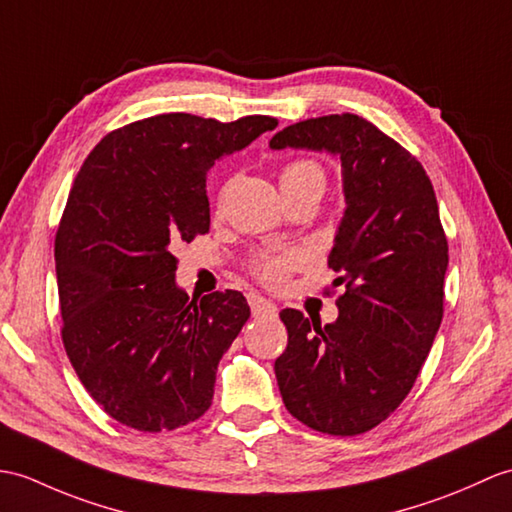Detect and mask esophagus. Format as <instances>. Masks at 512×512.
I'll return each instance as SVG.
<instances>
[{
  "mask_svg": "<svg viewBox=\"0 0 512 512\" xmlns=\"http://www.w3.org/2000/svg\"><path fill=\"white\" fill-rule=\"evenodd\" d=\"M248 305H251L253 316L266 318V316L277 314V305L270 303L268 299H264V296H259V294H248Z\"/></svg>",
  "mask_w": 512,
  "mask_h": 512,
  "instance_id": "34e87169",
  "label": "esophagus"
}]
</instances>
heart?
<instances>
[{
    "label": "heart",
    "instance_id": "b5f03b06",
    "mask_svg": "<svg viewBox=\"0 0 512 512\" xmlns=\"http://www.w3.org/2000/svg\"><path fill=\"white\" fill-rule=\"evenodd\" d=\"M281 189L285 192H294V189L305 187H323L325 185V172L323 165L314 159H294L288 161L279 172ZM224 196V189L220 192V202ZM299 264V255L294 253H281V255H261L255 259L253 272L257 279H261L268 285H281L288 279L294 266Z\"/></svg>",
    "mask_w": 512,
    "mask_h": 512
}]
</instances>
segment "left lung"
<instances>
[{
	"label": "left lung",
	"instance_id": "left-lung-1",
	"mask_svg": "<svg viewBox=\"0 0 512 512\" xmlns=\"http://www.w3.org/2000/svg\"><path fill=\"white\" fill-rule=\"evenodd\" d=\"M334 152L347 211L329 253L338 320L279 316L288 347L275 362L285 408L316 432L373 430L408 397L443 320L447 235L430 176L395 139L360 115L296 122L270 148Z\"/></svg>",
	"mask_w": 512,
	"mask_h": 512
}]
</instances>
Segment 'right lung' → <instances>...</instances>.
Returning <instances> with one entry per match:
<instances>
[{
    "instance_id": "1",
    "label": "right lung",
    "mask_w": 512,
    "mask_h": 512,
    "mask_svg": "<svg viewBox=\"0 0 512 512\" xmlns=\"http://www.w3.org/2000/svg\"><path fill=\"white\" fill-rule=\"evenodd\" d=\"M277 124L163 113L111 130L82 163L54 240L61 336L82 386L122 425L170 432L209 410L251 307L237 290L189 299L172 251L209 233L211 165Z\"/></svg>"
}]
</instances>
